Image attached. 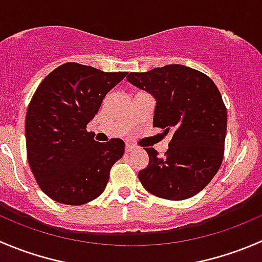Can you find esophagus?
Here are the masks:
<instances>
[{
    "label": "esophagus",
    "instance_id": "esophagus-1",
    "mask_svg": "<svg viewBox=\"0 0 262 262\" xmlns=\"http://www.w3.org/2000/svg\"><path fill=\"white\" fill-rule=\"evenodd\" d=\"M133 149V146L132 144H126L125 146V152H130Z\"/></svg>",
    "mask_w": 262,
    "mask_h": 262
}]
</instances>
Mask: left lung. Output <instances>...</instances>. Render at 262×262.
<instances>
[{
  "mask_svg": "<svg viewBox=\"0 0 262 262\" xmlns=\"http://www.w3.org/2000/svg\"><path fill=\"white\" fill-rule=\"evenodd\" d=\"M126 79L156 98L154 126L172 136L164 157L144 148L149 161L138 172L142 185L171 201L201 192L224 157L227 107L216 84L204 73L177 63L129 73Z\"/></svg>",
  "mask_w": 262,
  "mask_h": 262,
  "instance_id": "1",
  "label": "left lung"
}]
</instances>
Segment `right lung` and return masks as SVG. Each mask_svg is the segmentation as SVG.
I'll list each match as a JSON object with an SVG mask.
<instances>
[{"label": "right lung", "instance_id": "right-lung-1", "mask_svg": "<svg viewBox=\"0 0 262 262\" xmlns=\"http://www.w3.org/2000/svg\"><path fill=\"white\" fill-rule=\"evenodd\" d=\"M125 77V72L67 62L35 90L25 118L27 157L39 188L53 201L79 206L105 190L111 167L124 155V142H96L87 124Z\"/></svg>", "mask_w": 262, "mask_h": 262}]
</instances>
